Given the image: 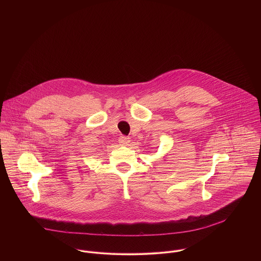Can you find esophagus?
I'll list each match as a JSON object with an SVG mask.
<instances>
[{"label": "esophagus", "instance_id": "esophagus-1", "mask_svg": "<svg viewBox=\"0 0 261 261\" xmlns=\"http://www.w3.org/2000/svg\"><path fill=\"white\" fill-rule=\"evenodd\" d=\"M129 142H130V140H129V138H127V137L121 136V137L119 138V144L122 145V146H127V145L129 144Z\"/></svg>", "mask_w": 261, "mask_h": 261}]
</instances>
